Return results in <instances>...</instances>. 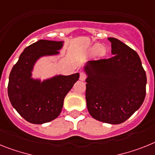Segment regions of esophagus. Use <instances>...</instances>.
I'll return each instance as SVG.
<instances>
[{
	"mask_svg": "<svg viewBox=\"0 0 155 155\" xmlns=\"http://www.w3.org/2000/svg\"><path fill=\"white\" fill-rule=\"evenodd\" d=\"M87 76L85 72H81V73H80V76H79V79H80V80H82V81H84V80L87 79Z\"/></svg>",
	"mask_w": 155,
	"mask_h": 155,
	"instance_id": "obj_1",
	"label": "esophagus"
}]
</instances>
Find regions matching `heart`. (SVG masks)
<instances>
[{
	"instance_id": "b5f03b06",
	"label": "heart",
	"mask_w": 155,
	"mask_h": 155,
	"mask_svg": "<svg viewBox=\"0 0 155 155\" xmlns=\"http://www.w3.org/2000/svg\"><path fill=\"white\" fill-rule=\"evenodd\" d=\"M91 53H97L100 55H102L104 54V48H102V46L100 44H95L94 45H93L91 48Z\"/></svg>"
}]
</instances>
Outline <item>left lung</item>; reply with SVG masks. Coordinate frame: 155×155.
Wrapping results in <instances>:
<instances>
[{
  "label": "left lung",
  "mask_w": 155,
  "mask_h": 155,
  "mask_svg": "<svg viewBox=\"0 0 155 155\" xmlns=\"http://www.w3.org/2000/svg\"><path fill=\"white\" fill-rule=\"evenodd\" d=\"M113 56L90 61L85 66L86 100L95 119L120 124L140 108L146 95L147 76L137 52L110 37Z\"/></svg>",
  "instance_id": "obj_1"
}]
</instances>
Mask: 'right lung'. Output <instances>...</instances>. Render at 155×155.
Masks as SVG:
<instances>
[{
  "label": "right lung",
  "instance_id": "obj_1",
  "mask_svg": "<svg viewBox=\"0 0 155 155\" xmlns=\"http://www.w3.org/2000/svg\"><path fill=\"white\" fill-rule=\"evenodd\" d=\"M62 41L40 40L28 46L20 54L9 76L8 94L13 107L24 119L43 124L57 118L66 94L79 78V74L58 76L40 82L31 78L39 58L58 54Z\"/></svg>",
  "mask_w": 155,
  "mask_h": 155
}]
</instances>
